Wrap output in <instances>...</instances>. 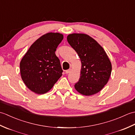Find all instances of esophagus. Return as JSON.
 Wrapping results in <instances>:
<instances>
[{
    "label": "esophagus",
    "instance_id": "34e87169",
    "mask_svg": "<svg viewBox=\"0 0 135 135\" xmlns=\"http://www.w3.org/2000/svg\"><path fill=\"white\" fill-rule=\"evenodd\" d=\"M71 69L66 70V71H65V74H69L70 73H71Z\"/></svg>",
    "mask_w": 135,
    "mask_h": 135
}]
</instances>
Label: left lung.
<instances>
[{
	"instance_id": "1",
	"label": "left lung",
	"mask_w": 135,
	"mask_h": 135,
	"mask_svg": "<svg viewBox=\"0 0 135 135\" xmlns=\"http://www.w3.org/2000/svg\"><path fill=\"white\" fill-rule=\"evenodd\" d=\"M67 41L81 61L79 81L74 85L79 93L90 96L98 93L107 84L111 75L112 66L103 48L86 34L72 33Z\"/></svg>"
}]
</instances>
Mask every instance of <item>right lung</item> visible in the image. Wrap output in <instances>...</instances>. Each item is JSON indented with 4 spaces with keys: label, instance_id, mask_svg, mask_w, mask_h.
Masks as SVG:
<instances>
[{
    "label": "right lung",
    "instance_id": "1",
    "mask_svg": "<svg viewBox=\"0 0 135 135\" xmlns=\"http://www.w3.org/2000/svg\"><path fill=\"white\" fill-rule=\"evenodd\" d=\"M63 39L60 33H47L31 46L20 62V73L27 87L37 94L49 91L62 70L55 51Z\"/></svg>",
    "mask_w": 135,
    "mask_h": 135
}]
</instances>
